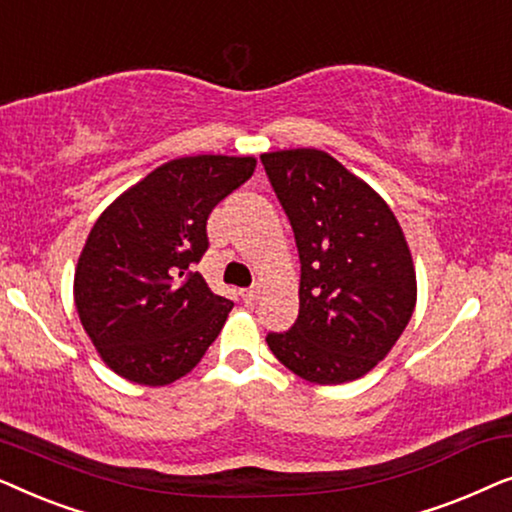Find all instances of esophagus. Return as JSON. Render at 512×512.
Returning a JSON list of instances; mask_svg holds the SVG:
<instances>
[{
  "label": "esophagus",
  "instance_id": "1",
  "mask_svg": "<svg viewBox=\"0 0 512 512\" xmlns=\"http://www.w3.org/2000/svg\"><path fill=\"white\" fill-rule=\"evenodd\" d=\"M261 293H263V286L254 284V286H249V289H242L240 296H242L244 303H256V300L261 298Z\"/></svg>",
  "mask_w": 512,
  "mask_h": 512
}]
</instances>
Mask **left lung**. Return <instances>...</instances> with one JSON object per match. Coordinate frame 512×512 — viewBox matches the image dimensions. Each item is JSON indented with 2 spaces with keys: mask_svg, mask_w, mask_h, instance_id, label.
I'll use <instances>...</instances> for the list:
<instances>
[{
  "mask_svg": "<svg viewBox=\"0 0 512 512\" xmlns=\"http://www.w3.org/2000/svg\"><path fill=\"white\" fill-rule=\"evenodd\" d=\"M261 163L300 256V312L270 352L314 384H345L391 352L417 303L403 228L382 195L331 153L284 149Z\"/></svg>",
  "mask_w": 512,
  "mask_h": 512,
  "instance_id": "left-lung-1",
  "label": "left lung"
}]
</instances>
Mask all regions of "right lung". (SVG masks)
Here are the masks:
<instances>
[{
  "label": "right lung",
  "mask_w": 512,
  "mask_h": 512,
  "mask_svg": "<svg viewBox=\"0 0 512 512\" xmlns=\"http://www.w3.org/2000/svg\"><path fill=\"white\" fill-rule=\"evenodd\" d=\"M256 170L254 156L167 160L100 214L74 270V305L100 359L125 380L165 387L198 366L233 303L193 265L212 209Z\"/></svg>",
  "instance_id": "add662e5"
}]
</instances>
